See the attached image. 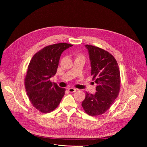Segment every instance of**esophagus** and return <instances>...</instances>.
<instances>
[{
    "mask_svg": "<svg viewBox=\"0 0 147 147\" xmlns=\"http://www.w3.org/2000/svg\"><path fill=\"white\" fill-rule=\"evenodd\" d=\"M68 91H69V92L73 93V92H76V91H77V89H75V88H69L68 89Z\"/></svg>",
    "mask_w": 147,
    "mask_h": 147,
    "instance_id": "esophagus-1",
    "label": "esophagus"
}]
</instances>
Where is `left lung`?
<instances>
[{
	"instance_id": "8db88e82",
	"label": "left lung",
	"mask_w": 147,
	"mask_h": 147,
	"mask_svg": "<svg viewBox=\"0 0 147 147\" xmlns=\"http://www.w3.org/2000/svg\"><path fill=\"white\" fill-rule=\"evenodd\" d=\"M85 47L91 62V74L97 86L95 94L86 92L81 105L88 115L98 116L107 111L118 96L120 71L117 61L109 52L92 45Z\"/></svg>"
}]
</instances>
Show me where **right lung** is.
Instances as JSON below:
<instances>
[{
	"mask_svg": "<svg viewBox=\"0 0 147 147\" xmlns=\"http://www.w3.org/2000/svg\"><path fill=\"white\" fill-rule=\"evenodd\" d=\"M72 46L66 43L47 46L30 62L24 79L26 90L31 104L42 113L54 111L65 95L66 89L52 83L50 78L56 73L62 52Z\"/></svg>",
	"mask_w": 147,
	"mask_h": 147,
	"instance_id": "add662e5",
	"label": "right lung"
}]
</instances>
